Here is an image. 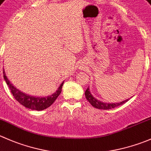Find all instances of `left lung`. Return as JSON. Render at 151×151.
<instances>
[{
	"label": "left lung",
	"mask_w": 151,
	"mask_h": 151,
	"mask_svg": "<svg viewBox=\"0 0 151 151\" xmlns=\"http://www.w3.org/2000/svg\"><path fill=\"white\" fill-rule=\"evenodd\" d=\"M85 96H86V98L87 100L90 102L91 105L94 108H97V109H102V110H109L112 109V108H114L116 107L119 106V105H122V104L125 103L126 102L129 100V99H127V100H124L123 102H117V103H105V102H100V101L97 100V99L94 98L91 94L89 91V88H87L85 91Z\"/></svg>",
	"instance_id": "1"
}]
</instances>
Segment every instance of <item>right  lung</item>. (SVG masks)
<instances>
[{"mask_svg":"<svg viewBox=\"0 0 151 151\" xmlns=\"http://www.w3.org/2000/svg\"><path fill=\"white\" fill-rule=\"evenodd\" d=\"M3 73H4V80L6 81V83H7L9 88H10L11 91H12V94H13L14 98L16 99L17 101H18L21 105H22L23 106H24L25 108H29V109L34 110H43L46 109V108H49V106H51V105L54 103V101H55L56 99L58 97V96L60 95V93H61L62 91V88H63V83L60 85V86L59 87L57 91H56L54 94H53L52 95L48 96V97H32V96L27 95V94L20 91L19 90L17 89V88L9 82V79L6 77L4 70H3Z\"/></svg>","mask_w":151,"mask_h":151,"instance_id":"1","label":"right lung"}]
</instances>
